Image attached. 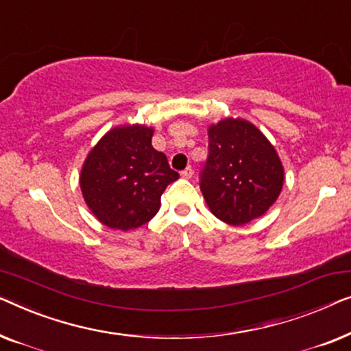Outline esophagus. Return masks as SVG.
Masks as SVG:
<instances>
[{
  "label": "esophagus",
  "instance_id": "1",
  "mask_svg": "<svg viewBox=\"0 0 351 351\" xmlns=\"http://www.w3.org/2000/svg\"><path fill=\"white\" fill-rule=\"evenodd\" d=\"M192 175H194V171H192L191 167H187L186 170L181 171V178H184V180H191Z\"/></svg>",
  "mask_w": 351,
  "mask_h": 351
}]
</instances>
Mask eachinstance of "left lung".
<instances>
[{"label":"left lung","instance_id":"obj_1","mask_svg":"<svg viewBox=\"0 0 351 351\" xmlns=\"http://www.w3.org/2000/svg\"><path fill=\"white\" fill-rule=\"evenodd\" d=\"M210 154L200 189L211 213L232 226L261 218L278 199L285 169L267 136L250 121L226 117L208 127Z\"/></svg>","mask_w":351,"mask_h":351}]
</instances>
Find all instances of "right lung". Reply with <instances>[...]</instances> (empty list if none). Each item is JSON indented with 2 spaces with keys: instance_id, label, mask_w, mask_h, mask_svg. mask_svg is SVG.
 Masks as SVG:
<instances>
[{
  "instance_id": "add662e5",
  "label": "right lung",
  "mask_w": 351,
  "mask_h": 351,
  "mask_svg": "<svg viewBox=\"0 0 351 351\" xmlns=\"http://www.w3.org/2000/svg\"><path fill=\"white\" fill-rule=\"evenodd\" d=\"M154 128L117 125L106 132L84 160L79 186L88 210L111 229L146 224L160 208V195L180 175L164 152L151 145Z\"/></svg>"
}]
</instances>
